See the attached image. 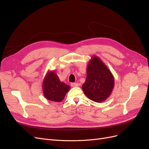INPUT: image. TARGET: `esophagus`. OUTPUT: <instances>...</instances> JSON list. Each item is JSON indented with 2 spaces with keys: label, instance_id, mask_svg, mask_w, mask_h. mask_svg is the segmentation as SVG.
I'll return each mask as SVG.
<instances>
[{
  "label": "esophagus",
  "instance_id": "1",
  "mask_svg": "<svg viewBox=\"0 0 149 149\" xmlns=\"http://www.w3.org/2000/svg\"><path fill=\"white\" fill-rule=\"evenodd\" d=\"M71 86L72 87H77V86H78L79 84L76 83H71Z\"/></svg>",
  "mask_w": 149,
  "mask_h": 149
}]
</instances>
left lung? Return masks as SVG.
Instances as JSON below:
<instances>
[{"mask_svg": "<svg viewBox=\"0 0 149 149\" xmlns=\"http://www.w3.org/2000/svg\"><path fill=\"white\" fill-rule=\"evenodd\" d=\"M114 86L111 71L98 57L94 56L87 67V76L82 88L85 95L94 102H101L109 97Z\"/></svg>", "mask_w": 149, "mask_h": 149, "instance_id": "1", "label": "left lung"}]
</instances>
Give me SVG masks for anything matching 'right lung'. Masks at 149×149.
I'll return each instance as SVG.
<instances>
[{"mask_svg": "<svg viewBox=\"0 0 149 149\" xmlns=\"http://www.w3.org/2000/svg\"><path fill=\"white\" fill-rule=\"evenodd\" d=\"M70 89V86L60 81L55 71H48L43 79V92L48 100L61 102Z\"/></svg>", "mask_w": 149, "mask_h": 149, "instance_id": "1", "label": "right lung"}]
</instances>
